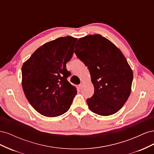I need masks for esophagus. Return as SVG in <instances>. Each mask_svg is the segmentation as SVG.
I'll return each mask as SVG.
<instances>
[{"instance_id": "esophagus-1", "label": "esophagus", "mask_w": 154, "mask_h": 154, "mask_svg": "<svg viewBox=\"0 0 154 154\" xmlns=\"http://www.w3.org/2000/svg\"><path fill=\"white\" fill-rule=\"evenodd\" d=\"M83 83H84V82H81V83H80V85H79V87H80V88H82V87H83Z\"/></svg>"}]
</instances>
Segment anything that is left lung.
I'll return each mask as SVG.
<instances>
[{"instance_id":"left-lung-1","label":"left lung","mask_w":154,"mask_h":154,"mask_svg":"<svg viewBox=\"0 0 154 154\" xmlns=\"http://www.w3.org/2000/svg\"><path fill=\"white\" fill-rule=\"evenodd\" d=\"M76 57L87 66L94 93L87 100L89 109L107 116L118 112L131 92L133 72L121 50L100 35L80 38L74 48Z\"/></svg>"}]
</instances>
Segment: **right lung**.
Listing matches in <instances>:
<instances>
[{
  "label": "right lung",
  "instance_id": "obj_1",
  "mask_svg": "<svg viewBox=\"0 0 154 154\" xmlns=\"http://www.w3.org/2000/svg\"><path fill=\"white\" fill-rule=\"evenodd\" d=\"M76 38L67 36L37 49L22 67V86L27 100L40 114L57 117L69 109L77 93L67 78Z\"/></svg>",
  "mask_w": 154,
  "mask_h": 154
}]
</instances>
